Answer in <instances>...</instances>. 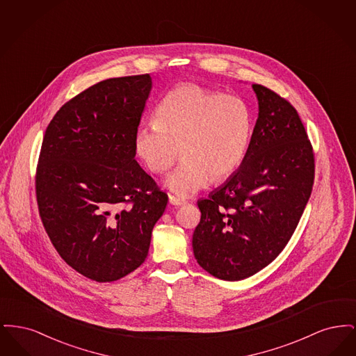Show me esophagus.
Instances as JSON below:
<instances>
[{
    "label": "esophagus",
    "mask_w": 356,
    "mask_h": 356,
    "mask_svg": "<svg viewBox=\"0 0 356 356\" xmlns=\"http://www.w3.org/2000/svg\"><path fill=\"white\" fill-rule=\"evenodd\" d=\"M170 203L172 205H183V204H186V200H183V199H179V197H176V196H173V195H170Z\"/></svg>",
    "instance_id": "esophagus-1"
}]
</instances>
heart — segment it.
<instances>
[{"label":"heart","instance_id":"obj_1","mask_svg":"<svg viewBox=\"0 0 356 356\" xmlns=\"http://www.w3.org/2000/svg\"><path fill=\"white\" fill-rule=\"evenodd\" d=\"M251 132V113L241 99L199 85H177L156 106L154 122L136 132V152L159 175L170 170L181 153L184 159L165 186L186 197L238 168Z\"/></svg>","mask_w":356,"mask_h":356}]
</instances>
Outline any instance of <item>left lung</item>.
Here are the masks:
<instances>
[{"mask_svg":"<svg viewBox=\"0 0 356 356\" xmlns=\"http://www.w3.org/2000/svg\"><path fill=\"white\" fill-rule=\"evenodd\" d=\"M259 116L238 170L197 205L192 238L204 270L243 280L267 267L287 245L311 196L315 159L296 109L252 84Z\"/></svg>","mask_w":356,"mask_h":356,"instance_id":"left-lung-1","label":"left lung"}]
</instances>
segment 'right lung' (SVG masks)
Here are the masks:
<instances>
[{"mask_svg":"<svg viewBox=\"0 0 356 356\" xmlns=\"http://www.w3.org/2000/svg\"><path fill=\"white\" fill-rule=\"evenodd\" d=\"M149 74L108 79L51 119L35 173L38 211L65 263L99 283L140 267L168 196L135 160Z\"/></svg>","mask_w":356,"mask_h":356,"instance_id":"right-lung-1","label":"right lung"}]
</instances>
